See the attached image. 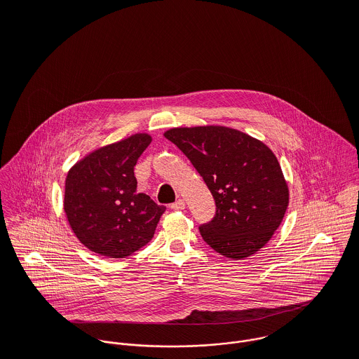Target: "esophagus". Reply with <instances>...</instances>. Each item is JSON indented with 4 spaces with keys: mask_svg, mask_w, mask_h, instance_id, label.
<instances>
[{
    "mask_svg": "<svg viewBox=\"0 0 359 359\" xmlns=\"http://www.w3.org/2000/svg\"><path fill=\"white\" fill-rule=\"evenodd\" d=\"M171 208L172 210H184L185 208V202L182 199H180V201H177L175 203L171 205Z\"/></svg>",
    "mask_w": 359,
    "mask_h": 359,
    "instance_id": "1",
    "label": "esophagus"
}]
</instances>
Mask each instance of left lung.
I'll return each instance as SVG.
<instances>
[{"mask_svg": "<svg viewBox=\"0 0 359 359\" xmlns=\"http://www.w3.org/2000/svg\"><path fill=\"white\" fill-rule=\"evenodd\" d=\"M164 137L191 160L215 201L214 218L199 226L205 243L233 259L262 249L289 205V188L273 152L224 126L177 127Z\"/></svg>", "mask_w": 359, "mask_h": 359, "instance_id": "8db88e82", "label": "left lung"}]
</instances>
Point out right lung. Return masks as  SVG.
<instances>
[{
    "instance_id": "1",
    "label": "right lung",
    "mask_w": 359,
    "mask_h": 359,
    "mask_svg": "<svg viewBox=\"0 0 359 359\" xmlns=\"http://www.w3.org/2000/svg\"><path fill=\"white\" fill-rule=\"evenodd\" d=\"M151 142L149 134H134L86 154L66 175L63 211L69 225L100 256H131L154 238L165 207L137 194L134 175Z\"/></svg>"
}]
</instances>
